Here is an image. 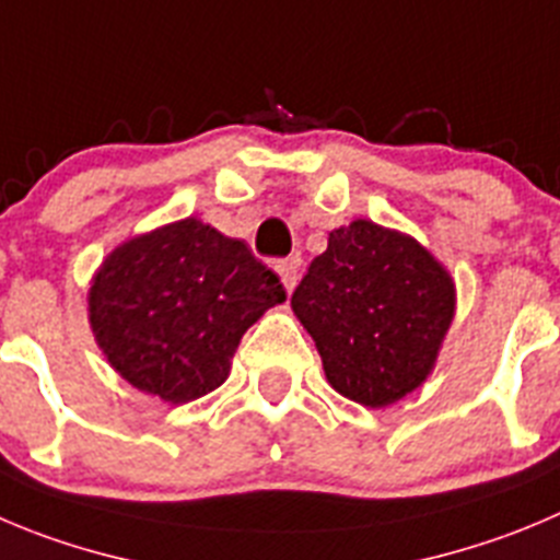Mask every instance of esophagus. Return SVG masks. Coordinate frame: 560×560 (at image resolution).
I'll return each mask as SVG.
<instances>
[{"label": "esophagus", "instance_id": "34e87169", "mask_svg": "<svg viewBox=\"0 0 560 560\" xmlns=\"http://www.w3.org/2000/svg\"><path fill=\"white\" fill-rule=\"evenodd\" d=\"M276 273L281 276V284L290 292L298 281V259H279V262H276Z\"/></svg>", "mask_w": 560, "mask_h": 560}]
</instances>
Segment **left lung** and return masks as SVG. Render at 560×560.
<instances>
[{
    "label": "left lung",
    "instance_id": "left-lung-1",
    "mask_svg": "<svg viewBox=\"0 0 560 560\" xmlns=\"http://www.w3.org/2000/svg\"><path fill=\"white\" fill-rule=\"evenodd\" d=\"M290 304L315 339L328 384L381 409L433 370L456 287L415 237L359 218L328 234Z\"/></svg>",
    "mask_w": 560,
    "mask_h": 560
}]
</instances>
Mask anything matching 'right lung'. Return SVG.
Segmentation results:
<instances>
[{
	"mask_svg": "<svg viewBox=\"0 0 560 560\" xmlns=\"http://www.w3.org/2000/svg\"><path fill=\"white\" fill-rule=\"evenodd\" d=\"M281 301L279 276L243 240L185 218L118 245L93 276L88 315L115 373L187 404L229 378L243 334Z\"/></svg>",
	"mask_w": 560,
	"mask_h": 560,
	"instance_id": "add662e5",
	"label": "right lung"
}]
</instances>
